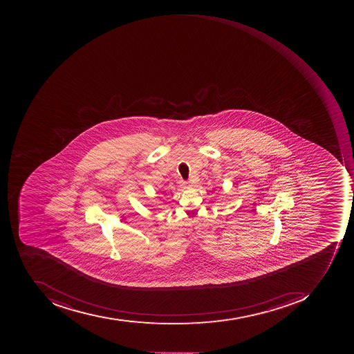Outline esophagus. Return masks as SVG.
Here are the masks:
<instances>
[{"label":"esophagus","mask_w":354,"mask_h":354,"mask_svg":"<svg viewBox=\"0 0 354 354\" xmlns=\"http://www.w3.org/2000/svg\"><path fill=\"white\" fill-rule=\"evenodd\" d=\"M180 186L184 188H189L190 184L189 182H186V180H180Z\"/></svg>","instance_id":"1"}]
</instances>
